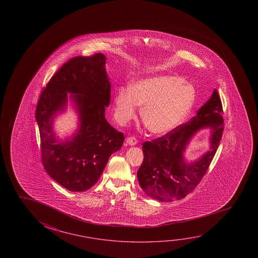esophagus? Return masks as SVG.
<instances>
[{
  "label": "esophagus",
  "instance_id": "34e87169",
  "mask_svg": "<svg viewBox=\"0 0 258 258\" xmlns=\"http://www.w3.org/2000/svg\"><path fill=\"white\" fill-rule=\"evenodd\" d=\"M126 142L130 146H135L138 143V140H136L134 137H130V138H127V140H126Z\"/></svg>",
  "mask_w": 258,
  "mask_h": 258
}]
</instances>
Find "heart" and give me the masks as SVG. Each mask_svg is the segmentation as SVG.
Here are the masks:
<instances>
[{"label": "heart", "instance_id": "1", "mask_svg": "<svg viewBox=\"0 0 258 258\" xmlns=\"http://www.w3.org/2000/svg\"><path fill=\"white\" fill-rule=\"evenodd\" d=\"M196 92L181 76L159 75L119 88L114 98V117L120 125L135 118L138 105L145 127L165 135L178 127L195 105Z\"/></svg>", "mask_w": 258, "mask_h": 258}]
</instances>
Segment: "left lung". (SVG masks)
<instances>
[{"mask_svg":"<svg viewBox=\"0 0 258 258\" xmlns=\"http://www.w3.org/2000/svg\"><path fill=\"white\" fill-rule=\"evenodd\" d=\"M223 110L214 89L211 98L188 122L166 135L143 144L144 160L138 171L142 190L156 201L169 203L192 191L207 172L223 132ZM204 128L210 130V148L196 161L188 162L184 153L191 139Z\"/></svg>","mask_w":258,"mask_h":258,"instance_id":"left-lung-1","label":"left lung"}]
</instances>
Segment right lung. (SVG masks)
<instances>
[{
    "label": "right lung",
    "instance_id": "obj_1",
    "mask_svg": "<svg viewBox=\"0 0 258 258\" xmlns=\"http://www.w3.org/2000/svg\"><path fill=\"white\" fill-rule=\"evenodd\" d=\"M105 63L106 56L101 53L69 60L43 90L36 109L44 168L71 191L93 187L125 140L105 118L110 102ZM68 99L80 123L72 138L63 141L55 136L52 126L56 116L66 109Z\"/></svg>",
    "mask_w": 258,
    "mask_h": 258
}]
</instances>
